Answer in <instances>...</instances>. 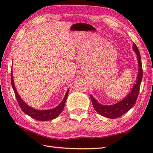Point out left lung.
I'll use <instances>...</instances> for the list:
<instances>
[{
  "label": "left lung",
  "instance_id": "left-lung-1",
  "mask_svg": "<svg viewBox=\"0 0 153 153\" xmlns=\"http://www.w3.org/2000/svg\"><path fill=\"white\" fill-rule=\"evenodd\" d=\"M133 49L135 52L136 55L137 56V59L139 66L138 74L135 83L134 84L131 91L129 93L126 98L112 105H103L97 101L91 95H90L94 108L96 110V111L99 114L105 116L106 118L115 119L122 116L135 105L136 100L137 99L143 77V69L141 55L137 47L136 46L135 43L133 45Z\"/></svg>",
  "mask_w": 153,
  "mask_h": 153
}]
</instances>
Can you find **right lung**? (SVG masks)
<instances>
[{"instance_id":"right-lung-1","label":"right lung","mask_w":153,"mask_h":153,"mask_svg":"<svg viewBox=\"0 0 153 153\" xmlns=\"http://www.w3.org/2000/svg\"><path fill=\"white\" fill-rule=\"evenodd\" d=\"M11 83H12V88L14 89L16 99H17L19 106L22 110V111L25 114H27L28 116L31 117L32 118L37 120H40V121H48V120L56 118V117L62 112V111L65 105V103H66V101L68 93H69V89H68L67 90L66 95H65L62 101L57 106L55 107V108L50 109V110H37L32 108V107H31L30 106H29L27 104L25 103L24 100H22L20 96L19 95V94L14 85V79H13L12 70L11 71Z\"/></svg>"}]
</instances>
